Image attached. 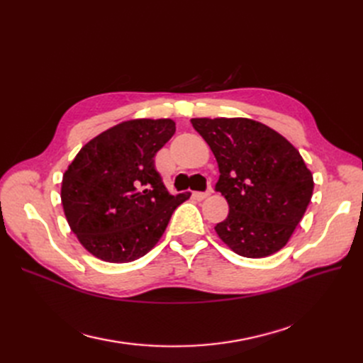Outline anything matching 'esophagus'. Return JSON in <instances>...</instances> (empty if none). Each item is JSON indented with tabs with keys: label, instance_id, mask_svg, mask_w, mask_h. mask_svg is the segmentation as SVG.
Returning a JSON list of instances; mask_svg holds the SVG:
<instances>
[{
	"label": "esophagus",
	"instance_id": "esophagus-1",
	"mask_svg": "<svg viewBox=\"0 0 363 363\" xmlns=\"http://www.w3.org/2000/svg\"><path fill=\"white\" fill-rule=\"evenodd\" d=\"M211 194H212V189H208L207 192H194V199L199 201H203L207 199V196H211Z\"/></svg>",
	"mask_w": 363,
	"mask_h": 363
}]
</instances>
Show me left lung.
<instances>
[{"mask_svg":"<svg viewBox=\"0 0 363 363\" xmlns=\"http://www.w3.org/2000/svg\"><path fill=\"white\" fill-rule=\"evenodd\" d=\"M218 162L215 191L228 215L215 232L236 255L268 257L288 244L313 194V177L291 142L248 118H194Z\"/></svg>","mask_w":363,"mask_h":363,"instance_id":"1","label":"left lung"}]
</instances>
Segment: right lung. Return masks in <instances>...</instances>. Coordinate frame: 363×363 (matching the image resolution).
<instances>
[{
  "label": "right lung",
  "mask_w": 363,
  "mask_h": 363,
  "mask_svg": "<svg viewBox=\"0 0 363 363\" xmlns=\"http://www.w3.org/2000/svg\"><path fill=\"white\" fill-rule=\"evenodd\" d=\"M174 133L168 118L123 121L87 142L65 171V216L96 259L128 263L145 256L189 200V192L171 195L155 168L156 152Z\"/></svg>",
  "instance_id": "obj_1"
}]
</instances>
